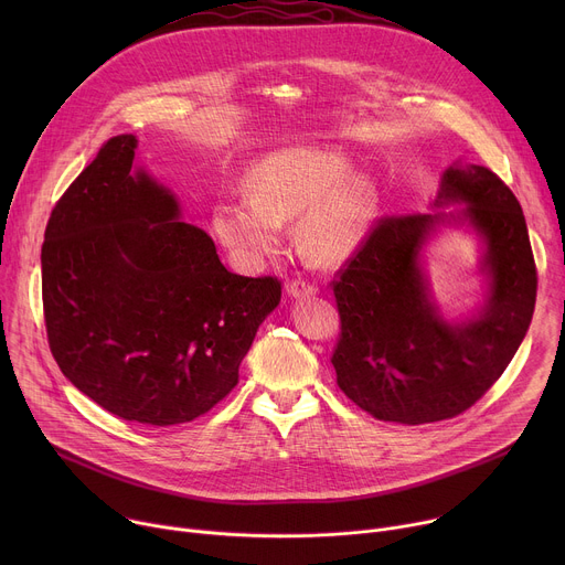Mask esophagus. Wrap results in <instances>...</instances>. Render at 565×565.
Instances as JSON below:
<instances>
[{
  "instance_id": "esophagus-1",
  "label": "esophagus",
  "mask_w": 565,
  "mask_h": 565,
  "mask_svg": "<svg viewBox=\"0 0 565 565\" xmlns=\"http://www.w3.org/2000/svg\"><path fill=\"white\" fill-rule=\"evenodd\" d=\"M286 290H288V295L290 297H295V299H306V297H312V295H317V286L312 284V281H308V279H292L288 286H286Z\"/></svg>"
}]
</instances>
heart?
I'll use <instances>...</instances> for the list:
<instances>
[{"label":"heart","mask_w":565,"mask_h":565,"mask_svg":"<svg viewBox=\"0 0 565 565\" xmlns=\"http://www.w3.org/2000/svg\"><path fill=\"white\" fill-rule=\"evenodd\" d=\"M253 194H232L212 210V232L241 268H257L279 253L284 223L299 217L301 253L319 266L349 259L369 236L377 207V183L349 172L340 153L310 147L273 151L250 172Z\"/></svg>","instance_id":"heart-1"}]
</instances>
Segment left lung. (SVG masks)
Segmentation results:
<instances>
[{"instance_id":"left-lung-1","label":"left lung","mask_w":565,"mask_h":565,"mask_svg":"<svg viewBox=\"0 0 565 565\" xmlns=\"http://www.w3.org/2000/svg\"><path fill=\"white\" fill-rule=\"evenodd\" d=\"M447 205L456 207L382 218L333 281L338 386L384 423L462 414L503 375L530 329L536 266L512 190L492 170L456 160L434 201ZM440 224L467 226L483 244L487 301L460 322L439 312L422 266V248Z\"/></svg>"}]
</instances>
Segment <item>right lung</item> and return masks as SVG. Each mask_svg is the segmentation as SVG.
<instances>
[{"label":"right lung","mask_w":565,"mask_h":565,"mask_svg":"<svg viewBox=\"0 0 565 565\" xmlns=\"http://www.w3.org/2000/svg\"><path fill=\"white\" fill-rule=\"evenodd\" d=\"M136 136L107 140L51 212L42 301L51 353L109 414L151 427L207 414L238 382L275 277L230 273L177 196L131 170Z\"/></svg>","instance_id":"1"}]
</instances>
